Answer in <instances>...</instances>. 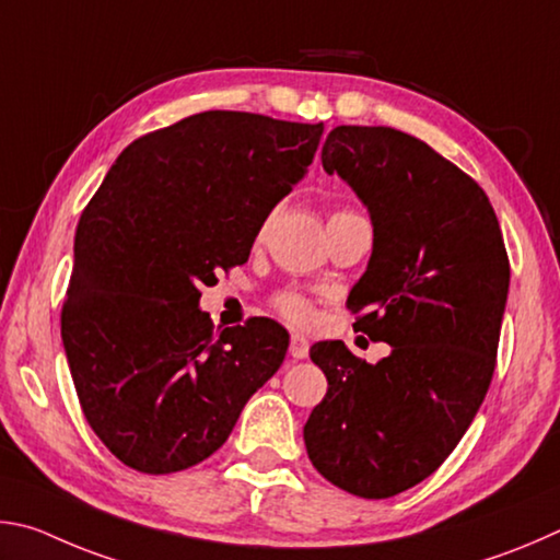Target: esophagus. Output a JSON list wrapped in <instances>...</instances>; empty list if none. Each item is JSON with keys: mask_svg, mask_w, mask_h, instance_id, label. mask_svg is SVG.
Instances as JSON below:
<instances>
[{"mask_svg": "<svg viewBox=\"0 0 560 560\" xmlns=\"http://www.w3.org/2000/svg\"><path fill=\"white\" fill-rule=\"evenodd\" d=\"M310 354V341L305 335H292L290 337V357L292 359H307Z\"/></svg>", "mask_w": 560, "mask_h": 560, "instance_id": "esophagus-1", "label": "esophagus"}]
</instances>
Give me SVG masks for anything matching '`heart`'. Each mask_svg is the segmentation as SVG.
<instances>
[{"instance_id":"1","label":"heart","mask_w":560,"mask_h":560,"mask_svg":"<svg viewBox=\"0 0 560 560\" xmlns=\"http://www.w3.org/2000/svg\"><path fill=\"white\" fill-rule=\"evenodd\" d=\"M339 213H349V211H337L331 215H339ZM275 307H278L280 315H285L292 322H307L312 317V305L305 298L298 295V292H280V295H275Z\"/></svg>"}]
</instances>
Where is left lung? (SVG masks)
Returning <instances> with one entry per match:
<instances>
[{
  "label": "left lung",
  "instance_id": "8db88e82",
  "mask_svg": "<svg viewBox=\"0 0 560 560\" xmlns=\"http://www.w3.org/2000/svg\"><path fill=\"white\" fill-rule=\"evenodd\" d=\"M322 166L371 215L374 250L347 307L359 312L354 329L390 351L369 364L337 339L310 349L329 388L305 445L331 485L388 499L433 475L482 406L509 258L482 186L413 135L339 125Z\"/></svg>",
  "mask_w": 560,
  "mask_h": 560
}]
</instances>
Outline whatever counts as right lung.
Masks as SVG:
<instances>
[{
	"label": "right lung",
	"mask_w": 560,
	"mask_h": 560,
	"mask_svg": "<svg viewBox=\"0 0 560 560\" xmlns=\"http://www.w3.org/2000/svg\"><path fill=\"white\" fill-rule=\"evenodd\" d=\"M325 125L209 110L135 140L75 231L61 339L85 420L144 475L213 455L290 337L255 319L213 335L201 285L248 260Z\"/></svg>",
	"instance_id": "1"
}]
</instances>
